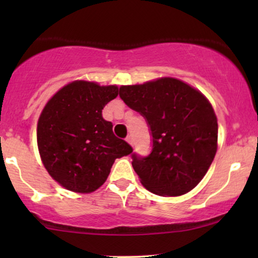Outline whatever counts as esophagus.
<instances>
[{"mask_svg": "<svg viewBox=\"0 0 258 258\" xmlns=\"http://www.w3.org/2000/svg\"><path fill=\"white\" fill-rule=\"evenodd\" d=\"M125 141H126V142H128L129 144H130V146H134V141H133V137L132 136H130V135H128V136H126V139H125Z\"/></svg>", "mask_w": 258, "mask_h": 258, "instance_id": "34e87169", "label": "esophagus"}]
</instances>
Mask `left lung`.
<instances>
[{
	"instance_id": "obj_1",
	"label": "left lung",
	"mask_w": 258,
	"mask_h": 258,
	"mask_svg": "<svg viewBox=\"0 0 258 258\" xmlns=\"http://www.w3.org/2000/svg\"><path fill=\"white\" fill-rule=\"evenodd\" d=\"M119 97L146 118L153 149L133 154L141 183L161 196H181L202 181L217 150V117L207 97L172 77L122 86Z\"/></svg>"
}]
</instances>
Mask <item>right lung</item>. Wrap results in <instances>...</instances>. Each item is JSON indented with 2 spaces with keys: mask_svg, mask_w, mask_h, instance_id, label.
<instances>
[{
  "mask_svg": "<svg viewBox=\"0 0 258 258\" xmlns=\"http://www.w3.org/2000/svg\"><path fill=\"white\" fill-rule=\"evenodd\" d=\"M118 95L116 86L74 81L59 89L41 112L37 146L42 163L63 188L93 192L105 182L116 158L133 153L112 133L102 109Z\"/></svg>",
  "mask_w": 258,
  "mask_h": 258,
  "instance_id": "obj_1",
  "label": "right lung"
}]
</instances>
